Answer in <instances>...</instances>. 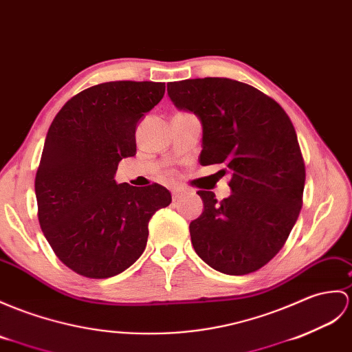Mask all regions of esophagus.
<instances>
[{"mask_svg":"<svg viewBox=\"0 0 352 352\" xmlns=\"http://www.w3.org/2000/svg\"><path fill=\"white\" fill-rule=\"evenodd\" d=\"M182 195H183V190H182V189H174V190H173V198H174L175 201H177Z\"/></svg>","mask_w":352,"mask_h":352,"instance_id":"esophagus-1","label":"esophagus"}]
</instances>
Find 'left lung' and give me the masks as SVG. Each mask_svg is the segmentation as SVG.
Returning <instances> with one entry per match:
<instances>
[{
  "label": "left lung",
  "mask_w": 352,
  "mask_h": 352,
  "mask_svg": "<svg viewBox=\"0 0 352 352\" xmlns=\"http://www.w3.org/2000/svg\"><path fill=\"white\" fill-rule=\"evenodd\" d=\"M178 109L202 122V165L223 163L231 196L199 190L202 214L190 223L198 256L225 274L256 272L279 252L296 225L306 169L282 106L259 89L228 78L168 84Z\"/></svg>",
  "instance_id": "obj_1"
}]
</instances>
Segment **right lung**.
Returning a JSON list of instances; mask_svg holds the SVG:
<instances>
[{"mask_svg": "<svg viewBox=\"0 0 352 352\" xmlns=\"http://www.w3.org/2000/svg\"><path fill=\"white\" fill-rule=\"evenodd\" d=\"M165 82L113 80L73 96L47 130L36 174L38 223L73 272L106 279L142 255L148 222L173 198L165 187L117 184L118 163L136 154L138 121Z\"/></svg>", "mask_w": 352, "mask_h": 352, "instance_id": "add662e5", "label": "right lung"}]
</instances>
